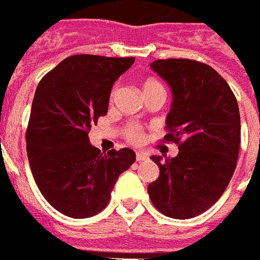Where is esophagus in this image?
Masks as SVG:
<instances>
[{
    "instance_id": "34e87169",
    "label": "esophagus",
    "mask_w": 260,
    "mask_h": 260,
    "mask_svg": "<svg viewBox=\"0 0 260 260\" xmlns=\"http://www.w3.org/2000/svg\"><path fill=\"white\" fill-rule=\"evenodd\" d=\"M146 159H148V155L144 153V152H137V153H136V160H137V161H144V160Z\"/></svg>"
}]
</instances>
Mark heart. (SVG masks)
<instances>
[{"mask_svg": "<svg viewBox=\"0 0 260 260\" xmlns=\"http://www.w3.org/2000/svg\"><path fill=\"white\" fill-rule=\"evenodd\" d=\"M142 91H144V94L152 93V91H165V87L155 78H146L145 81L142 82ZM115 93H116V87L111 91V100L114 99ZM126 138L133 144H140L144 140V132L138 124H130L126 128Z\"/></svg>", "mask_w": 260, "mask_h": 260, "instance_id": "1", "label": "heart"}]
</instances>
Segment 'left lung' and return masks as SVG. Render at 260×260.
<instances>
[{"mask_svg":"<svg viewBox=\"0 0 260 260\" xmlns=\"http://www.w3.org/2000/svg\"><path fill=\"white\" fill-rule=\"evenodd\" d=\"M153 71L171 87L165 141L178 155L161 160L159 178L149 183L153 206L166 216L189 219L207 211L225 192L240 151V111L228 82L210 66L188 60H155Z\"/></svg>","mask_w":260,"mask_h":260,"instance_id":"1","label":"left lung"}]
</instances>
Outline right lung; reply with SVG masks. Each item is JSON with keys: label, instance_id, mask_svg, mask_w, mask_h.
Here are the masks:
<instances>
[{"label": "right lung", "instance_id": "add662e5", "mask_svg": "<svg viewBox=\"0 0 260 260\" xmlns=\"http://www.w3.org/2000/svg\"><path fill=\"white\" fill-rule=\"evenodd\" d=\"M134 60L75 54L35 90L26 133L31 173L49 204L70 218L103 211L119 175L136 161L130 148L104 153L89 142L91 126L108 112L115 81Z\"/></svg>", "mask_w": 260, "mask_h": 260}]
</instances>
